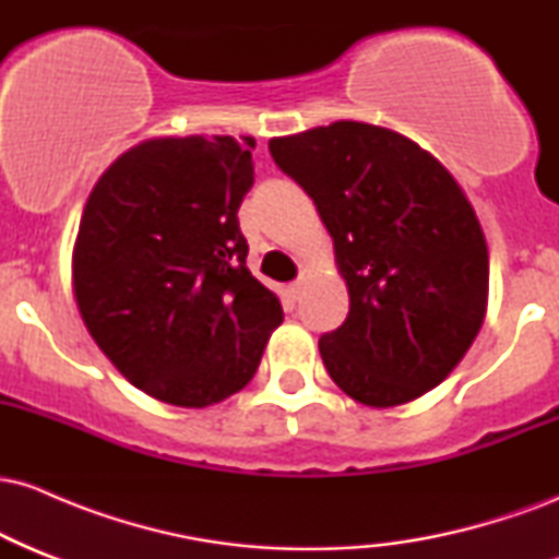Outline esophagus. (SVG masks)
Masks as SVG:
<instances>
[{
  "label": "esophagus",
  "mask_w": 559,
  "mask_h": 559,
  "mask_svg": "<svg viewBox=\"0 0 559 559\" xmlns=\"http://www.w3.org/2000/svg\"><path fill=\"white\" fill-rule=\"evenodd\" d=\"M307 278H310V271H301V273H299V278L294 281V284H292V294H294V299H299V294H301V288H305Z\"/></svg>",
  "instance_id": "obj_1"
}]
</instances>
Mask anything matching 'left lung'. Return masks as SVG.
Returning a JSON list of instances; mask_svg holds the SVG:
<instances>
[{"mask_svg":"<svg viewBox=\"0 0 559 559\" xmlns=\"http://www.w3.org/2000/svg\"><path fill=\"white\" fill-rule=\"evenodd\" d=\"M267 146L316 202L349 292V316L318 342L333 383L368 407L439 386L489 305V249L452 173L402 133L357 120Z\"/></svg>","mask_w":559,"mask_h":559,"instance_id":"8db88e82","label":"left lung"}]
</instances>
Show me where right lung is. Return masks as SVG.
<instances>
[{
  "instance_id": "right-lung-1",
  "label": "right lung",
  "mask_w": 559,
  "mask_h": 559,
  "mask_svg": "<svg viewBox=\"0 0 559 559\" xmlns=\"http://www.w3.org/2000/svg\"><path fill=\"white\" fill-rule=\"evenodd\" d=\"M254 139L163 136L102 173L73 247L88 333L133 386L210 407L258 373L281 301L247 267L241 199Z\"/></svg>"
}]
</instances>
